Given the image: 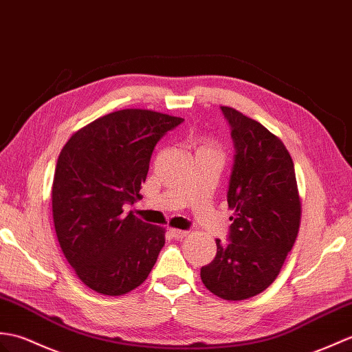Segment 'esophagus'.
Segmentation results:
<instances>
[{"label":"esophagus","mask_w":352,"mask_h":352,"mask_svg":"<svg viewBox=\"0 0 352 352\" xmlns=\"http://www.w3.org/2000/svg\"><path fill=\"white\" fill-rule=\"evenodd\" d=\"M169 234H170V236H173V239H175V240H182V239H184V236H187V231H182V230H169Z\"/></svg>","instance_id":"esophagus-1"}]
</instances>
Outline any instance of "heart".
Returning a JSON list of instances; mask_svg holds the SVG:
<instances>
[{
    "mask_svg": "<svg viewBox=\"0 0 352 352\" xmlns=\"http://www.w3.org/2000/svg\"><path fill=\"white\" fill-rule=\"evenodd\" d=\"M201 150H211V148H207V146H204V148H201Z\"/></svg>",
    "mask_w": 352,
    "mask_h": 352,
    "instance_id": "1",
    "label": "heart"
}]
</instances>
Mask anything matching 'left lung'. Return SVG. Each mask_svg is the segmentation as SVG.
Returning <instances> with one entry per match:
<instances>
[{"mask_svg": "<svg viewBox=\"0 0 352 352\" xmlns=\"http://www.w3.org/2000/svg\"><path fill=\"white\" fill-rule=\"evenodd\" d=\"M220 109L235 148L226 195L234 216L228 243L216 240L217 253L201 268V279L214 296L236 301L274 282L296 243L301 206L294 163L280 139L234 108Z\"/></svg>", "mask_w": 352, "mask_h": 352, "instance_id": "left-lung-1", "label": "left lung"}]
</instances>
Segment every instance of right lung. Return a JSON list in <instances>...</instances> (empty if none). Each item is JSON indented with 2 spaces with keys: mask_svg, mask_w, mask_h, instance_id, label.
<instances>
[{
  "mask_svg": "<svg viewBox=\"0 0 352 352\" xmlns=\"http://www.w3.org/2000/svg\"><path fill=\"white\" fill-rule=\"evenodd\" d=\"M184 120L122 109L89 122L60 153L52 184L55 232L65 259L88 288L122 296L157 261L165 230L122 214L141 199L154 146Z\"/></svg>",
  "mask_w": 352,
  "mask_h": 352,
  "instance_id": "obj_1",
  "label": "right lung"
}]
</instances>
